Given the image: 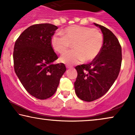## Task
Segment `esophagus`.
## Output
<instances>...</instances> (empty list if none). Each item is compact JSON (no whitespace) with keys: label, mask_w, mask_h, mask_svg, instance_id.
I'll use <instances>...</instances> for the list:
<instances>
[{"label":"esophagus","mask_w":135,"mask_h":135,"mask_svg":"<svg viewBox=\"0 0 135 135\" xmlns=\"http://www.w3.org/2000/svg\"><path fill=\"white\" fill-rule=\"evenodd\" d=\"M66 68H68V69H69V68H72V66H69V65H66Z\"/></svg>","instance_id":"1"}]
</instances>
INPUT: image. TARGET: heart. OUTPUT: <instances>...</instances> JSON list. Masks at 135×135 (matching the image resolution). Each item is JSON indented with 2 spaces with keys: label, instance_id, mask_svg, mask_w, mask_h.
Masks as SVG:
<instances>
[{
  "label": "heart",
  "instance_id": "obj_1",
  "mask_svg": "<svg viewBox=\"0 0 135 135\" xmlns=\"http://www.w3.org/2000/svg\"><path fill=\"white\" fill-rule=\"evenodd\" d=\"M62 36L54 35L51 39L53 49L63 54L73 45L74 50L66 53L60 58L61 62L74 64L84 61H91L100 53L104 37L99 29L87 26L74 25L61 31Z\"/></svg>",
  "mask_w": 135,
  "mask_h": 135
}]
</instances>
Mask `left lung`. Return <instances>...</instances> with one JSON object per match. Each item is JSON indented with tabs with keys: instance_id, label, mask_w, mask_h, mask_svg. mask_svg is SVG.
Segmentation results:
<instances>
[{
	"instance_id": "obj_1",
	"label": "left lung",
	"mask_w": 135,
	"mask_h": 135,
	"mask_svg": "<svg viewBox=\"0 0 135 135\" xmlns=\"http://www.w3.org/2000/svg\"><path fill=\"white\" fill-rule=\"evenodd\" d=\"M94 25L101 29L103 34L102 50L90 63L75 67V93L87 102L99 98L108 91L119 75L122 60L121 45L115 35L103 26Z\"/></svg>"
}]
</instances>
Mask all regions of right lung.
<instances>
[{
  "mask_svg": "<svg viewBox=\"0 0 135 135\" xmlns=\"http://www.w3.org/2000/svg\"><path fill=\"white\" fill-rule=\"evenodd\" d=\"M56 26L37 24L25 29L16 40L14 69L26 90L37 99H45L56 92L66 68L53 64L58 56L51 45Z\"/></svg>",
  "mask_w": 135,
  "mask_h": 135,
  "instance_id": "obj_1",
  "label": "right lung"
}]
</instances>
